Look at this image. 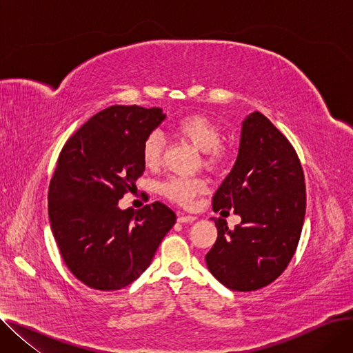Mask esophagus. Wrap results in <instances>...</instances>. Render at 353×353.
Wrapping results in <instances>:
<instances>
[{
    "instance_id": "esophagus-1",
    "label": "esophagus",
    "mask_w": 353,
    "mask_h": 353,
    "mask_svg": "<svg viewBox=\"0 0 353 353\" xmlns=\"http://www.w3.org/2000/svg\"><path fill=\"white\" fill-rule=\"evenodd\" d=\"M196 220V217L194 216H186V214H183V213H177V221L179 223H193V221Z\"/></svg>"
}]
</instances>
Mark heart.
I'll return each instance as SVG.
<instances>
[{
  "mask_svg": "<svg viewBox=\"0 0 353 353\" xmlns=\"http://www.w3.org/2000/svg\"><path fill=\"white\" fill-rule=\"evenodd\" d=\"M173 134L193 144L203 152V163L210 170H219L225 165L229 152L221 143V128L209 116L201 113H190L179 117L173 125ZM165 150L164 137L159 132L147 134L141 145V159L148 169H156L163 160ZM161 192L165 197L189 208L196 197L206 192V183L201 179L173 177L161 184Z\"/></svg>",
  "mask_w": 353,
  "mask_h": 353,
  "instance_id": "b5f03b06",
  "label": "heart"
}]
</instances>
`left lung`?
Listing matches in <instances>:
<instances>
[{"mask_svg": "<svg viewBox=\"0 0 353 353\" xmlns=\"http://www.w3.org/2000/svg\"><path fill=\"white\" fill-rule=\"evenodd\" d=\"M234 210L242 223L212 219L217 239L206 263L226 288L268 286L288 268L298 248L306 212L305 176L289 140L259 111L242 123L232 172L213 196V210Z\"/></svg>", "mask_w": 353, "mask_h": 353, "instance_id": "1", "label": "left lung"}]
</instances>
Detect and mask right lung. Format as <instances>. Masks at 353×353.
<instances>
[{"instance_id": "1", "label": "right lung", "mask_w": 353, "mask_h": 353, "mask_svg": "<svg viewBox=\"0 0 353 353\" xmlns=\"http://www.w3.org/2000/svg\"><path fill=\"white\" fill-rule=\"evenodd\" d=\"M164 119L159 107L111 105L63 147L48 189L50 225L64 263L88 288L119 290L134 282L176 223L160 201L119 209L145 169L144 139Z\"/></svg>"}]
</instances>
